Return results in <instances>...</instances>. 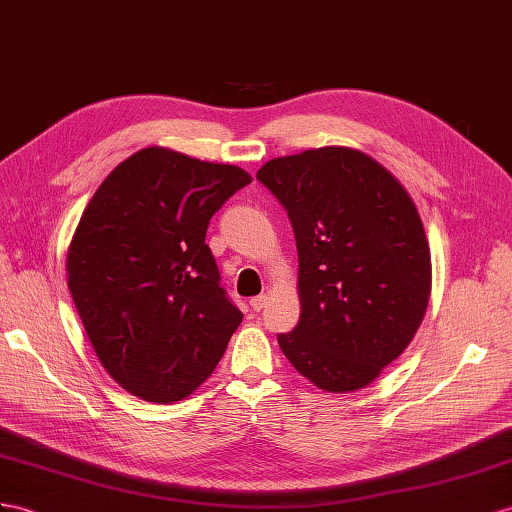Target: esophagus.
<instances>
[{
  "mask_svg": "<svg viewBox=\"0 0 512 512\" xmlns=\"http://www.w3.org/2000/svg\"><path fill=\"white\" fill-rule=\"evenodd\" d=\"M266 303H268V296L266 294H259V296H255V298H251V307L255 309V311H261L266 307Z\"/></svg>",
  "mask_w": 512,
  "mask_h": 512,
  "instance_id": "obj_1",
  "label": "esophagus"
}]
</instances>
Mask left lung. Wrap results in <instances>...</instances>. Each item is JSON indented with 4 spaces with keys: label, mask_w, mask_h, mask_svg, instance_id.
<instances>
[{
    "label": "left lung",
    "mask_w": 512,
    "mask_h": 512,
    "mask_svg": "<svg viewBox=\"0 0 512 512\" xmlns=\"http://www.w3.org/2000/svg\"><path fill=\"white\" fill-rule=\"evenodd\" d=\"M257 179L290 216L300 320L279 333L294 368L333 393L370 385L411 344L430 298V248L413 199L355 149L274 157Z\"/></svg>",
    "instance_id": "1"
}]
</instances>
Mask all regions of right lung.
Segmentation results:
<instances>
[{"label": "right lung", "mask_w": 512, "mask_h": 512, "mask_svg": "<svg viewBox=\"0 0 512 512\" xmlns=\"http://www.w3.org/2000/svg\"><path fill=\"white\" fill-rule=\"evenodd\" d=\"M246 170L149 147L127 157L86 205L67 279L97 357L134 396L188 398L242 322L205 244L209 218Z\"/></svg>", "instance_id": "obj_1"}]
</instances>
